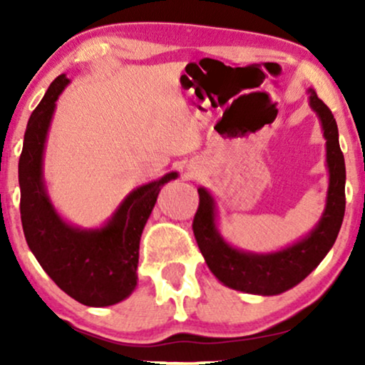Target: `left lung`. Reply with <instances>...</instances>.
Returning <instances> with one entry per match:
<instances>
[{
    "label": "left lung",
    "mask_w": 365,
    "mask_h": 365,
    "mask_svg": "<svg viewBox=\"0 0 365 365\" xmlns=\"http://www.w3.org/2000/svg\"><path fill=\"white\" fill-rule=\"evenodd\" d=\"M309 104L321 119L326 138L329 189L326 209L306 237L277 252L239 251L224 241L216 226V202L199 187V207L192 221L194 237L207 267L224 286L247 294L276 296L297 286L316 269L336 242L346 211V163L339 146L337 123L322 99L309 89Z\"/></svg>",
    "instance_id": "8db88e82"
}]
</instances>
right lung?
I'll return each mask as SVG.
<instances>
[{
  "mask_svg": "<svg viewBox=\"0 0 365 365\" xmlns=\"http://www.w3.org/2000/svg\"><path fill=\"white\" fill-rule=\"evenodd\" d=\"M68 83L64 74L54 79L29 116L18 164L19 211L28 246L56 286L84 306L106 307L136 287L143 229L161 187L178 173L129 192L103 227L79 229L63 221L44 186L43 153L56 101Z\"/></svg>",
  "mask_w": 365,
  "mask_h": 365,
  "instance_id": "obj_1",
  "label": "right lung"
}]
</instances>
